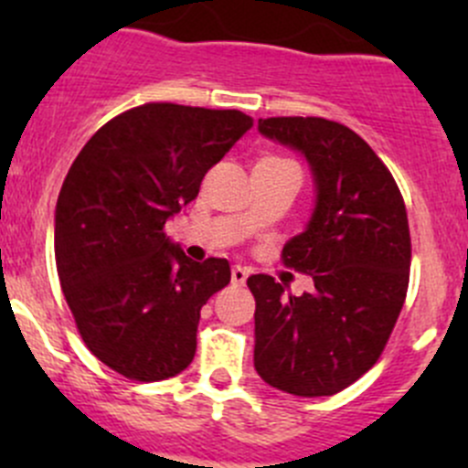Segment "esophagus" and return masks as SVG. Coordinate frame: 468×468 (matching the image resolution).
I'll return each mask as SVG.
<instances>
[{"label":"esophagus","mask_w":468,"mask_h":468,"mask_svg":"<svg viewBox=\"0 0 468 468\" xmlns=\"http://www.w3.org/2000/svg\"><path fill=\"white\" fill-rule=\"evenodd\" d=\"M249 278V271L244 267H233L230 269V281H233V285H244Z\"/></svg>","instance_id":"obj_1"}]
</instances>
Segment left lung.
<instances>
[{
	"instance_id": "obj_1",
	"label": "left lung",
	"mask_w": 468,
	"mask_h": 468,
	"mask_svg": "<svg viewBox=\"0 0 468 468\" xmlns=\"http://www.w3.org/2000/svg\"><path fill=\"white\" fill-rule=\"evenodd\" d=\"M258 131L299 151L314 186L303 233L282 247L287 267L313 276L287 282L249 276L256 296L253 365L267 385L294 396H333L376 365L410 281L408 212L389 169L369 144L324 117H269Z\"/></svg>"
}]
</instances>
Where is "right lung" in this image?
Here are the masks:
<instances>
[{
  "instance_id": "add662e5",
  "label": "right lung",
  "mask_w": 468,
  "mask_h": 468,
  "mask_svg": "<svg viewBox=\"0 0 468 468\" xmlns=\"http://www.w3.org/2000/svg\"><path fill=\"white\" fill-rule=\"evenodd\" d=\"M251 126L239 111L144 103L103 124L69 167L56 269L83 342L117 374L155 382L190 367L201 308L230 267L190 261L163 229Z\"/></svg>"
}]
</instances>
